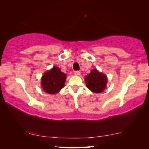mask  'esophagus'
Returning <instances> with one entry per match:
<instances>
[{
  "instance_id": "1",
  "label": "esophagus",
  "mask_w": 149,
  "mask_h": 149,
  "mask_svg": "<svg viewBox=\"0 0 149 149\" xmlns=\"http://www.w3.org/2000/svg\"><path fill=\"white\" fill-rule=\"evenodd\" d=\"M74 75H77V76H79V75L81 74L80 71H78V70L74 71Z\"/></svg>"
}]
</instances>
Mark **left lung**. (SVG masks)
<instances>
[{
    "label": "left lung",
    "instance_id": "8db88e82",
    "mask_svg": "<svg viewBox=\"0 0 149 149\" xmlns=\"http://www.w3.org/2000/svg\"><path fill=\"white\" fill-rule=\"evenodd\" d=\"M87 87L94 93H101L104 90L107 83V77L96 69H93L85 78Z\"/></svg>",
    "mask_w": 149,
    "mask_h": 149
}]
</instances>
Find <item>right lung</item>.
<instances>
[{"label":"right lung","instance_id":"1","mask_svg":"<svg viewBox=\"0 0 149 149\" xmlns=\"http://www.w3.org/2000/svg\"><path fill=\"white\" fill-rule=\"evenodd\" d=\"M66 74L60 69L54 66L44 73L41 78V86L46 93L56 94L64 87Z\"/></svg>","mask_w":149,"mask_h":149}]
</instances>
